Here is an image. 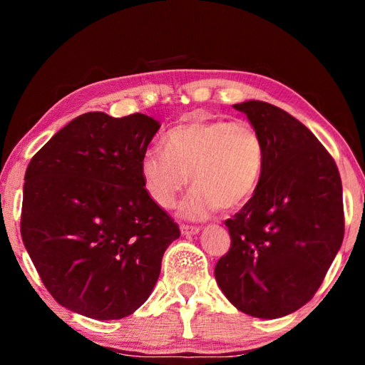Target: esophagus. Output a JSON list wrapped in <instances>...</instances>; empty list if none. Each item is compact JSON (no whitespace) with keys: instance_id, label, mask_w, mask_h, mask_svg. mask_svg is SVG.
I'll return each instance as SVG.
<instances>
[{"instance_id":"34e87169","label":"esophagus","mask_w":365,"mask_h":365,"mask_svg":"<svg viewBox=\"0 0 365 365\" xmlns=\"http://www.w3.org/2000/svg\"><path fill=\"white\" fill-rule=\"evenodd\" d=\"M180 230H182V233L183 235H187V237H191V235H196L197 232H200V227H195V225H182L180 227Z\"/></svg>"}]
</instances>
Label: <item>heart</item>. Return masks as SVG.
Listing matches in <instances>:
<instances>
[{"label": "heart", "instance_id": "heart-1", "mask_svg": "<svg viewBox=\"0 0 365 365\" xmlns=\"http://www.w3.org/2000/svg\"><path fill=\"white\" fill-rule=\"evenodd\" d=\"M264 165V140L251 122L196 119L172 127L164 150L150 148L140 169L148 196L164 209L174 206L190 177L195 187L182 202V214L205 219L220 206L232 211L248 202Z\"/></svg>", "mask_w": 365, "mask_h": 365}]
</instances>
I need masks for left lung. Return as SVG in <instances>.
Instances as JSON below:
<instances>
[{"label":"left lung","instance_id":"left-lung-1","mask_svg":"<svg viewBox=\"0 0 365 365\" xmlns=\"http://www.w3.org/2000/svg\"><path fill=\"white\" fill-rule=\"evenodd\" d=\"M233 108L261 133L265 165L256 193L225 220L232 243L214 274L235 307L277 319L312 299L341 246V178L329 151L293 115L255 100Z\"/></svg>","mask_w":365,"mask_h":365}]
</instances>
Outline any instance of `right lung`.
Masks as SVG:
<instances>
[{
    "instance_id": "right-lung-1",
    "label": "right lung",
    "mask_w": 365,
    "mask_h": 365,
    "mask_svg": "<svg viewBox=\"0 0 365 365\" xmlns=\"http://www.w3.org/2000/svg\"><path fill=\"white\" fill-rule=\"evenodd\" d=\"M160 123L86 113L30 160L21 235L43 285L61 306L110 320L151 294L174 219L148 196L141 158Z\"/></svg>"
}]
</instances>
